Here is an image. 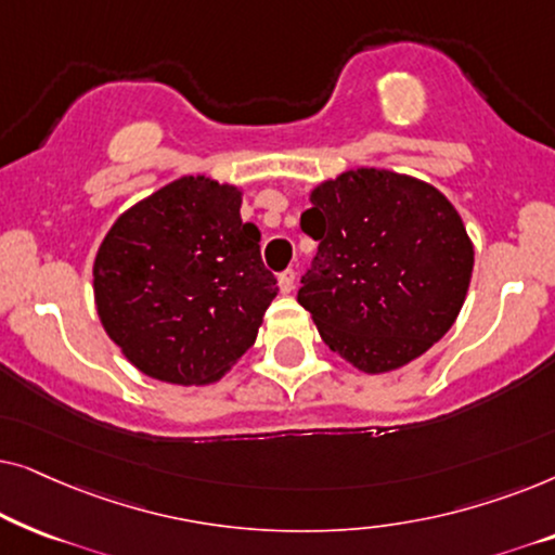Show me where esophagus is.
<instances>
[{
    "instance_id": "34e87169",
    "label": "esophagus",
    "mask_w": 555,
    "mask_h": 555,
    "mask_svg": "<svg viewBox=\"0 0 555 555\" xmlns=\"http://www.w3.org/2000/svg\"><path fill=\"white\" fill-rule=\"evenodd\" d=\"M295 280H298V275H295V270H285V272H280V278H278L280 291H283L285 295H287V293H293V291H295Z\"/></svg>"
}]
</instances>
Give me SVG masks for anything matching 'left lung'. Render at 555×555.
<instances>
[{"mask_svg": "<svg viewBox=\"0 0 555 555\" xmlns=\"http://www.w3.org/2000/svg\"><path fill=\"white\" fill-rule=\"evenodd\" d=\"M302 232L318 255L298 302L323 344L363 374H389L457 321L475 249L460 211L427 181L348 169L310 189Z\"/></svg>", "mask_w": 555, "mask_h": 555, "instance_id": "obj_1", "label": "left lung"}]
</instances>
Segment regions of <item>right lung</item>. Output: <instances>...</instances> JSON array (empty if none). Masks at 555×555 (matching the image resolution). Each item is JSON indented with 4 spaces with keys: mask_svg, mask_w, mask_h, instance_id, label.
I'll use <instances>...</instances> for the list:
<instances>
[{
    "mask_svg": "<svg viewBox=\"0 0 555 555\" xmlns=\"http://www.w3.org/2000/svg\"><path fill=\"white\" fill-rule=\"evenodd\" d=\"M242 189L196 173L126 209L93 262L95 310L141 374L215 384L255 344L278 295Z\"/></svg>",
    "mask_w": 555,
    "mask_h": 555,
    "instance_id": "obj_1",
    "label": "right lung"
}]
</instances>
